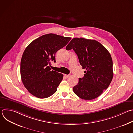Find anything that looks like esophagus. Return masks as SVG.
Instances as JSON below:
<instances>
[{
    "mask_svg": "<svg viewBox=\"0 0 133 133\" xmlns=\"http://www.w3.org/2000/svg\"><path fill=\"white\" fill-rule=\"evenodd\" d=\"M64 76L66 77V78H68V77H69V76H70V75H64Z\"/></svg>",
    "mask_w": 133,
    "mask_h": 133,
    "instance_id": "obj_1",
    "label": "esophagus"
}]
</instances>
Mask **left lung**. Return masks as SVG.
<instances>
[{"label":"left lung","mask_w":133,"mask_h":133,"mask_svg":"<svg viewBox=\"0 0 133 133\" xmlns=\"http://www.w3.org/2000/svg\"><path fill=\"white\" fill-rule=\"evenodd\" d=\"M72 49L78 56L85 74L79 78L73 88L79 98L91 100L100 96L106 90L113 77V62L109 51L99 42L84 38H74L66 46Z\"/></svg>","instance_id":"obj_1"}]
</instances>
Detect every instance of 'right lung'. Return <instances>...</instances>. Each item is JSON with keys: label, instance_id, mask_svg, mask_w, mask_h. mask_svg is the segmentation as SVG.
Segmentation results:
<instances>
[{"label": "right lung", "instance_id": "right-lung-1", "mask_svg": "<svg viewBox=\"0 0 133 133\" xmlns=\"http://www.w3.org/2000/svg\"><path fill=\"white\" fill-rule=\"evenodd\" d=\"M70 39L50 33L34 39L26 48L21 60L20 74L24 87L33 96L44 99L56 92L63 75L51 70V63L56 62V53Z\"/></svg>", "mask_w": 133, "mask_h": 133}]
</instances>
